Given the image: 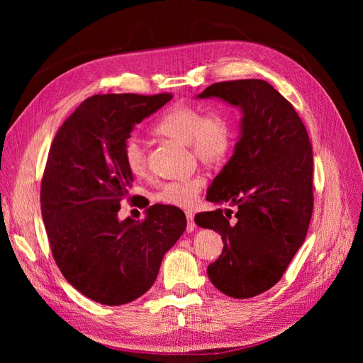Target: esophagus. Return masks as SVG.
<instances>
[{
  "label": "esophagus",
  "mask_w": 363,
  "mask_h": 363,
  "mask_svg": "<svg viewBox=\"0 0 363 363\" xmlns=\"http://www.w3.org/2000/svg\"><path fill=\"white\" fill-rule=\"evenodd\" d=\"M186 219H188V232H192L195 228V223H194V213L191 211H186Z\"/></svg>",
  "instance_id": "esophagus-1"
}]
</instances>
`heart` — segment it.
<instances>
[{"mask_svg": "<svg viewBox=\"0 0 363 363\" xmlns=\"http://www.w3.org/2000/svg\"><path fill=\"white\" fill-rule=\"evenodd\" d=\"M152 133L188 145L192 156L207 168H218L227 160L233 148L235 127L227 113L213 111L204 115L196 106H175L164 112L152 125ZM123 162L135 177L147 174V155L135 139L125 140ZM204 188L201 175L169 182L160 186L155 200L162 204L191 207Z\"/></svg>", "mask_w": 363, "mask_h": 363, "instance_id": "b5f03b06", "label": "heart"}]
</instances>
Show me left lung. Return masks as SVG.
Segmentation results:
<instances>
[{
    "label": "left lung",
    "instance_id": "1",
    "mask_svg": "<svg viewBox=\"0 0 363 363\" xmlns=\"http://www.w3.org/2000/svg\"><path fill=\"white\" fill-rule=\"evenodd\" d=\"M240 107L242 135L206 200L232 208L201 212L195 223L223 238L207 267L216 289L251 298L276 284L303 245L313 212V155L294 106L259 79L213 83L199 95Z\"/></svg>",
    "mask_w": 363,
    "mask_h": 363
}]
</instances>
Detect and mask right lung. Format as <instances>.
<instances>
[{
  "mask_svg": "<svg viewBox=\"0 0 363 363\" xmlns=\"http://www.w3.org/2000/svg\"><path fill=\"white\" fill-rule=\"evenodd\" d=\"M172 94L94 95L54 138L40 184V211L63 277L96 303L121 306L145 294L162 259L186 230L175 206L155 204L140 221H119L133 175L123 147L142 119Z\"/></svg>",
  "mask_w": 363,
  "mask_h": 363,
  "instance_id": "add662e5",
  "label": "right lung"
}]
</instances>
